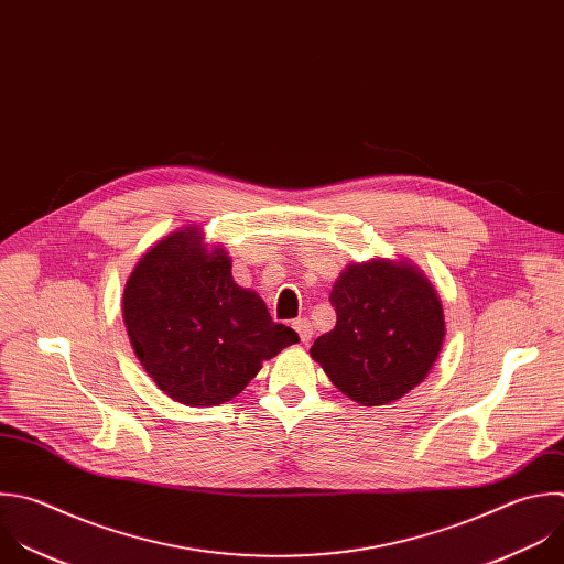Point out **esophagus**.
Listing matches in <instances>:
<instances>
[{"instance_id": "obj_1", "label": "esophagus", "mask_w": 564, "mask_h": 564, "mask_svg": "<svg viewBox=\"0 0 564 564\" xmlns=\"http://www.w3.org/2000/svg\"><path fill=\"white\" fill-rule=\"evenodd\" d=\"M292 327L296 329V334H299L301 343H310V340H312L314 329H312V323H310L307 318H296V321L292 323Z\"/></svg>"}]
</instances>
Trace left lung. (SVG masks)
<instances>
[{
    "mask_svg": "<svg viewBox=\"0 0 564 564\" xmlns=\"http://www.w3.org/2000/svg\"><path fill=\"white\" fill-rule=\"evenodd\" d=\"M329 303L332 332L310 356L351 401L377 408L403 399L430 373L445 338V314L430 279L408 261L349 263Z\"/></svg>",
    "mask_w": 564,
    "mask_h": 564,
    "instance_id": "left-lung-1",
    "label": "left lung"
}]
</instances>
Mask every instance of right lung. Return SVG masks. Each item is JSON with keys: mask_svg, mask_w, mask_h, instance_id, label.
Listing matches in <instances>:
<instances>
[{"mask_svg": "<svg viewBox=\"0 0 564 564\" xmlns=\"http://www.w3.org/2000/svg\"><path fill=\"white\" fill-rule=\"evenodd\" d=\"M123 323L148 377L191 408L232 401L263 360L299 340L257 292L235 283L230 257L219 246L210 252L199 228L167 235L139 259Z\"/></svg>", "mask_w": 564, "mask_h": 564, "instance_id": "right-lung-1", "label": "right lung"}]
</instances>
